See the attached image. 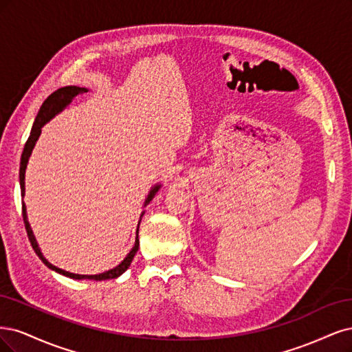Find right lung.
Listing matches in <instances>:
<instances>
[{
    "mask_svg": "<svg viewBox=\"0 0 352 352\" xmlns=\"http://www.w3.org/2000/svg\"><path fill=\"white\" fill-rule=\"evenodd\" d=\"M87 92L86 87H78V86H65V87H61L58 90H55L54 94H51L47 99H45V102L42 104L38 116L35 118V122H33V127H32V131H30V135L29 139L25 144V149H23V153H21V162H20V188H21V197H25V173H26V166H28V162H29V157H30V153L33 151V147H35V143L36 140L39 139L41 135V129L47 124L51 118H54L58 112H61L67 105L70 104V102L78 96ZM161 188V184L155 186L149 196H147L146 201H144V206L149 205V201L153 199V196L157 192V190ZM21 210H23V221H25V228H26V232H28V236H29V241L33 247V250H35V253L39 256V258L42 260V262L47 265L50 269L58 272V274L67 276V278H72V279H94V280H105V279H114V278H118L120 275H122L124 272H126L129 269V266L131 265L133 258L135 256V253H138L139 250V235L135 236V243H134V247L131 248V252L127 254V257L122 260V262L116 266L114 269L111 270H107L104 272V274H99V275H77V274H72V272H67V270H63L60 267H56L54 265H51L47 258L43 257V254L41 253V248L36 243V238L35 235H33L32 232V228L29 225V221H28V214H26V206L25 203H21ZM142 212V217H143ZM140 217V219H142ZM139 225H140V221H139ZM138 234H139V228H138Z\"/></svg>",
    "mask_w": 352,
    "mask_h": 352,
    "instance_id": "right-lung-1",
    "label": "right lung"
}]
</instances>
